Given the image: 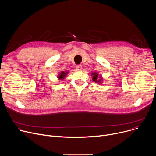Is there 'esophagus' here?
Returning a JSON list of instances; mask_svg holds the SVG:
<instances>
[{
	"label": "esophagus",
	"instance_id": "esophagus-1",
	"mask_svg": "<svg viewBox=\"0 0 156 156\" xmlns=\"http://www.w3.org/2000/svg\"><path fill=\"white\" fill-rule=\"evenodd\" d=\"M76 69L77 71H81L82 69V66H81V65H76Z\"/></svg>",
	"mask_w": 156,
	"mask_h": 156
}]
</instances>
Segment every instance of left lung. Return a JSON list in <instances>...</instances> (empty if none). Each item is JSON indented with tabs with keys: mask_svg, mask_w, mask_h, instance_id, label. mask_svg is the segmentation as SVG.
<instances>
[{
	"mask_svg": "<svg viewBox=\"0 0 156 156\" xmlns=\"http://www.w3.org/2000/svg\"><path fill=\"white\" fill-rule=\"evenodd\" d=\"M91 74H92L93 81H94V82H95L97 83H99V84L102 83L103 78L101 75H99V74L97 72H92Z\"/></svg>",
	"mask_w": 156,
	"mask_h": 156,
	"instance_id": "8db88e82",
	"label": "left lung"
}]
</instances>
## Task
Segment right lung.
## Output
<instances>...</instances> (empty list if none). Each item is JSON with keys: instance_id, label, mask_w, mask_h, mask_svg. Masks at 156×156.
<instances>
[{"instance_id": "right-lung-1", "label": "right lung", "mask_w": 156, "mask_h": 156, "mask_svg": "<svg viewBox=\"0 0 156 156\" xmlns=\"http://www.w3.org/2000/svg\"><path fill=\"white\" fill-rule=\"evenodd\" d=\"M69 73V71H61V73H59L58 75H57V78L59 80H63L65 77L66 76V75H68Z\"/></svg>"}]
</instances>
